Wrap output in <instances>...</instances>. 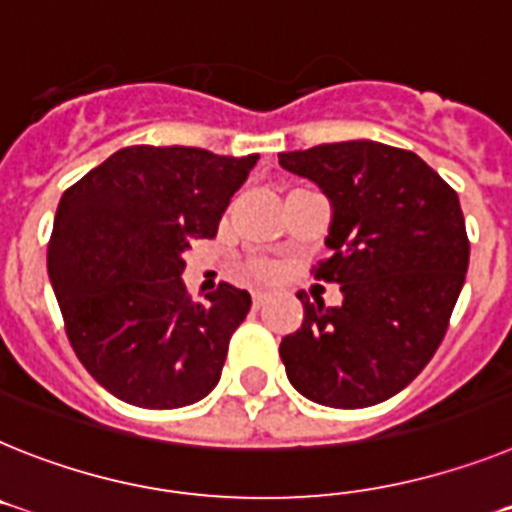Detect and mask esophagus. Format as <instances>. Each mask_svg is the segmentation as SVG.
<instances>
[{
	"mask_svg": "<svg viewBox=\"0 0 512 512\" xmlns=\"http://www.w3.org/2000/svg\"><path fill=\"white\" fill-rule=\"evenodd\" d=\"M266 300H269V295H266V292H253V308H261V305H266Z\"/></svg>",
	"mask_w": 512,
	"mask_h": 512,
	"instance_id": "esophagus-1",
	"label": "esophagus"
}]
</instances>
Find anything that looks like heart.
Returning a JSON list of instances; mask_svg holds the SVG:
<instances>
[{"label":"heart","mask_w":512,"mask_h":512,"mask_svg":"<svg viewBox=\"0 0 512 512\" xmlns=\"http://www.w3.org/2000/svg\"><path fill=\"white\" fill-rule=\"evenodd\" d=\"M251 274H253V277L266 279V277H269V274H272V266H266V264H253V266H251Z\"/></svg>","instance_id":"b5f03b06"}]
</instances>
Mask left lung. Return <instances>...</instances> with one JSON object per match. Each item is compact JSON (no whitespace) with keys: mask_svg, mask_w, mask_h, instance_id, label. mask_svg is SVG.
I'll return each instance as SVG.
<instances>
[{"mask_svg":"<svg viewBox=\"0 0 512 512\" xmlns=\"http://www.w3.org/2000/svg\"><path fill=\"white\" fill-rule=\"evenodd\" d=\"M279 165L331 202L316 277L342 285V305L303 303V326L279 357L305 399L362 409L391 399L443 342L469 269L458 194L419 155L370 139L279 152Z\"/></svg>","mask_w":512,"mask_h":512,"instance_id":"1","label":"left lung"}]
</instances>
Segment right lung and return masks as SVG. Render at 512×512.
<instances>
[{"label": "right lung", "mask_w": 512, "mask_h": 512, "mask_svg": "<svg viewBox=\"0 0 512 512\" xmlns=\"http://www.w3.org/2000/svg\"><path fill=\"white\" fill-rule=\"evenodd\" d=\"M259 155L137 144L64 191L48 243V279L74 355L116 399L178 409L222 375L251 295L222 282L194 303L183 253L214 238Z\"/></svg>", "instance_id": "1"}]
</instances>
